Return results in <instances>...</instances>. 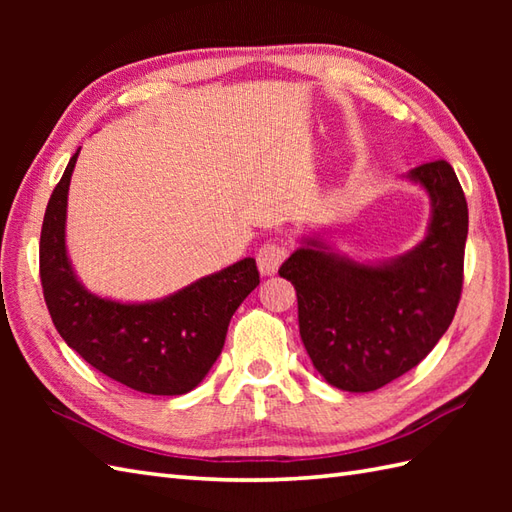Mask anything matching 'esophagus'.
I'll list each match as a JSON object with an SVG mask.
<instances>
[{"label": "esophagus", "mask_w": 512, "mask_h": 512, "mask_svg": "<svg viewBox=\"0 0 512 512\" xmlns=\"http://www.w3.org/2000/svg\"><path fill=\"white\" fill-rule=\"evenodd\" d=\"M288 257V246L279 239H270V242L262 244V248L257 250V266L262 275H275L279 266L284 264V259Z\"/></svg>", "instance_id": "1"}]
</instances>
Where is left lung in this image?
<instances>
[{
	"label": "left lung",
	"instance_id": "8db88e82",
	"mask_svg": "<svg viewBox=\"0 0 512 512\" xmlns=\"http://www.w3.org/2000/svg\"><path fill=\"white\" fill-rule=\"evenodd\" d=\"M429 191L424 242L394 262L354 264L317 242L292 253L279 275L297 290L299 334L317 372L343 391H376L427 356L458 310L469 206L453 167L411 169Z\"/></svg>",
	"mask_w": 512,
	"mask_h": 512
}]
</instances>
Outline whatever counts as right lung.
Listing matches in <instances>:
<instances>
[{
	"instance_id": "1",
	"label": "right lung",
	"mask_w": 512,
	"mask_h": 512,
	"mask_svg": "<svg viewBox=\"0 0 512 512\" xmlns=\"http://www.w3.org/2000/svg\"><path fill=\"white\" fill-rule=\"evenodd\" d=\"M79 151L54 187L41 224L39 277L54 328L94 369L154 396L187 394L220 356L228 323L259 284L255 259L154 303L99 299L76 281L65 255V204Z\"/></svg>"
}]
</instances>
